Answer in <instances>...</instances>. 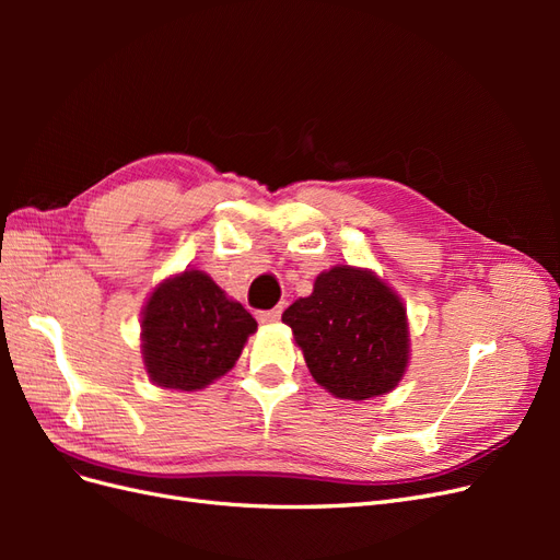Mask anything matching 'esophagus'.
Masks as SVG:
<instances>
[{"instance_id": "esophagus-1", "label": "esophagus", "mask_w": 560, "mask_h": 560, "mask_svg": "<svg viewBox=\"0 0 560 560\" xmlns=\"http://www.w3.org/2000/svg\"><path fill=\"white\" fill-rule=\"evenodd\" d=\"M280 315H282V311H280V308H273V311H261V313H257V319L261 322V325H273V322H278V319H280Z\"/></svg>"}]
</instances>
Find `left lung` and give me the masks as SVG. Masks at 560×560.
Instances as JSON below:
<instances>
[{
  "label": "left lung",
  "mask_w": 560,
  "mask_h": 560,
  "mask_svg": "<svg viewBox=\"0 0 560 560\" xmlns=\"http://www.w3.org/2000/svg\"><path fill=\"white\" fill-rule=\"evenodd\" d=\"M313 378L341 399L393 389L409 364V325L399 296L374 273L336 266L319 273L313 294L282 313Z\"/></svg>",
  "instance_id": "1"
}]
</instances>
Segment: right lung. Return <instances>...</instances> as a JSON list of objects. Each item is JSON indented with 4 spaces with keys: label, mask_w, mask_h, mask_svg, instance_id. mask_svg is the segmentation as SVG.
I'll return each instance as SVG.
<instances>
[{
    "label": "right lung",
    "mask_w": 560,
    "mask_h": 560,
    "mask_svg": "<svg viewBox=\"0 0 560 560\" xmlns=\"http://www.w3.org/2000/svg\"><path fill=\"white\" fill-rule=\"evenodd\" d=\"M254 331L257 319L210 276L184 270L154 290L144 306L147 374L161 387L200 389L226 374Z\"/></svg>",
    "instance_id": "add662e5"
}]
</instances>
